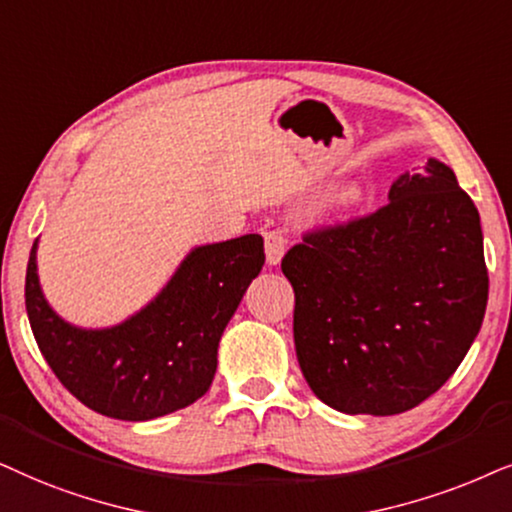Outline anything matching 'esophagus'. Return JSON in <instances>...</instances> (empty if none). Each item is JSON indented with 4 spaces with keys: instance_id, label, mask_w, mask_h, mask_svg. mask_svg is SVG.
<instances>
[{
    "instance_id": "obj_1",
    "label": "esophagus",
    "mask_w": 512,
    "mask_h": 512,
    "mask_svg": "<svg viewBox=\"0 0 512 512\" xmlns=\"http://www.w3.org/2000/svg\"><path fill=\"white\" fill-rule=\"evenodd\" d=\"M285 234L283 231H267L264 234V252H267V264L269 267H276V264H281L283 255H285Z\"/></svg>"
}]
</instances>
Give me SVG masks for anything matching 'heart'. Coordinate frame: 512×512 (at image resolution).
<instances>
[{
  "label": "heart",
  "mask_w": 512,
  "mask_h": 512,
  "mask_svg": "<svg viewBox=\"0 0 512 512\" xmlns=\"http://www.w3.org/2000/svg\"><path fill=\"white\" fill-rule=\"evenodd\" d=\"M365 187L363 185H349L344 187L342 192L337 194V206L351 213V210H358L365 203Z\"/></svg>",
  "instance_id": "b5f03b06"
}]
</instances>
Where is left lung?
Returning <instances> with one entry per match:
<instances>
[{"mask_svg": "<svg viewBox=\"0 0 512 512\" xmlns=\"http://www.w3.org/2000/svg\"><path fill=\"white\" fill-rule=\"evenodd\" d=\"M281 269L306 384L344 414L424 403L461 365L487 309L478 208L435 159L400 175L377 213L306 234Z\"/></svg>", "mask_w": 512, "mask_h": 512, "instance_id": "8db88e82", "label": "left lung"}]
</instances>
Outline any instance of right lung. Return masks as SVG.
Returning <instances> with one entry per match:
<instances>
[{
	"mask_svg": "<svg viewBox=\"0 0 512 512\" xmlns=\"http://www.w3.org/2000/svg\"><path fill=\"white\" fill-rule=\"evenodd\" d=\"M262 267L260 234L199 245L145 309L119 325L86 330L46 302L34 241L25 309L39 351L74 398L105 417L149 421L208 391L224 327Z\"/></svg>",
	"mask_w": 512,
	"mask_h": 512,
	"instance_id": "1",
	"label": "right lung"
}]
</instances>
